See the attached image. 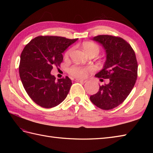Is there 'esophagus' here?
<instances>
[{
    "instance_id": "1",
    "label": "esophagus",
    "mask_w": 153,
    "mask_h": 153,
    "mask_svg": "<svg viewBox=\"0 0 153 153\" xmlns=\"http://www.w3.org/2000/svg\"><path fill=\"white\" fill-rule=\"evenodd\" d=\"M76 82H82V83H85L87 82L86 79H76Z\"/></svg>"
}]
</instances>
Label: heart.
Returning <instances> with one entry per match:
<instances>
[{"mask_svg":"<svg viewBox=\"0 0 153 153\" xmlns=\"http://www.w3.org/2000/svg\"><path fill=\"white\" fill-rule=\"evenodd\" d=\"M83 48L87 54L89 56L93 55L97 56L100 52V47L97 44L91 41H85L83 43ZM71 52V48L67 51L65 53V56H68V55ZM91 70L90 68H82L77 66H73L68 69V72L71 76L76 77H83L86 76L87 71Z\"/></svg>","mask_w":153,"mask_h":153,"instance_id":"b5f03b06","label":"heart"}]
</instances>
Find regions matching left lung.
Wrapping results in <instances>:
<instances>
[{
	"label": "left lung",
	"instance_id": "8db88e82",
	"mask_svg": "<svg viewBox=\"0 0 153 153\" xmlns=\"http://www.w3.org/2000/svg\"><path fill=\"white\" fill-rule=\"evenodd\" d=\"M92 40L102 45L106 55L102 69L95 77L108 79L109 83L100 86L90 100L99 108L110 110L124 101L134 88L137 77V59L131 45L121 37L102 35Z\"/></svg>",
	"mask_w": 153,
	"mask_h": 153
}]
</instances>
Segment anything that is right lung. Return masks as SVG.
Instances as JSON below:
<instances>
[{"mask_svg": "<svg viewBox=\"0 0 153 153\" xmlns=\"http://www.w3.org/2000/svg\"><path fill=\"white\" fill-rule=\"evenodd\" d=\"M77 39L58 36H39L25 45L20 56L19 73L25 91L43 108H53L66 98L71 80L58 79L51 75L53 66H60L62 53Z\"/></svg>", "mask_w": 153, "mask_h": 153, "instance_id": "add662e5", "label": "right lung"}]
</instances>
